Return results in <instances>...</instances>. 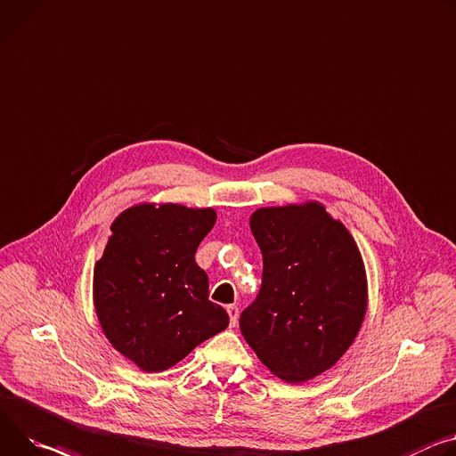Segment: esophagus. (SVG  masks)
Returning <instances> with one entry per match:
<instances>
[{
    "mask_svg": "<svg viewBox=\"0 0 456 456\" xmlns=\"http://www.w3.org/2000/svg\"><path fill=\"white\" fill-rule=\"evenodd\" d=\"M227 314L231 318V325L234 327L238 323V307L232 304V305H227Z\"/></svg>",
    "mask_w": 456,
    "mask_h": 456,
    "instance_id": "1",
    "label": "esophagus"
}]
</instances>
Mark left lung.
I'll list each match as a JSON object with an SVG mask.
<instances>
[{
	"mask_svg": "<svg viewBox=\"0 0 456 456\" xmlns=\"http://www.w3.org/2000/svg\"><path fill=\"white\" fill-rule=\"evenodd\" d=\"M251 231L264 256L256 300L240 316L245 342L278 379L300 384L333 367L367 309L358 245L318 201L262 207Z\"/></svg>",
	"mask_w": 456,
	"mask_h": 456,
	"instance_id": "left-lung-1",
	"label": "left lung"
}]
</instances>
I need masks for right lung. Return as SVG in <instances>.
I'll use <instances>...</instances> for the list:
<instances>
[{"instance_id": "add662e5", "label": "right lung", "mask_w": 456, "mask_h": 456, "mask_svg": "<svg viewBox=\"0 0 456 456\" xmlns=\"http://www.w3.org/2000/svg\"><path fill=\"white\" fill-rule=\"evenodd\" d=\"M215 224L209 207L140 203L110 225L94 265V307L107 340L142 370L173 367L229 325L194 260Z\"/></svg>"}]
</instances>
